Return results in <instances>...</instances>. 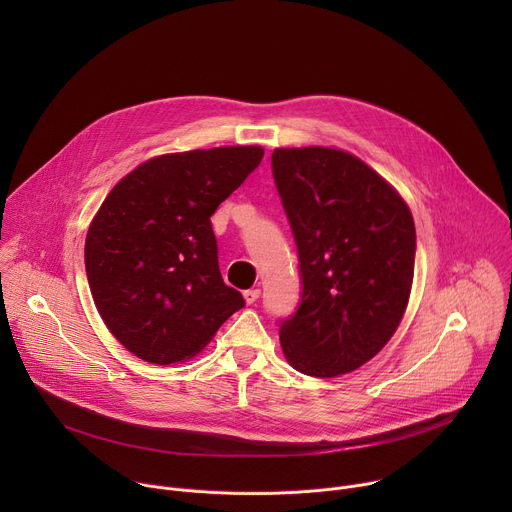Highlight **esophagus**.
<instances>
[{
  "instance_id": "34e87169",
  "label": "esophagus",
  "mask_w": 512,
  "mask_h": 512,
  "mask_svg": "<svg viewBox=\"0 0 512 512\" xmlns=\"http://www.w3.org/2000/svg\"><path fill=\"white\" fill-rule=\"evenodd\" d=\"M243 296H245V302H247V304H255V302L259 300V296H261V289H259V287H251V289L245 291Z\"/></svg>"
}]
</instances>
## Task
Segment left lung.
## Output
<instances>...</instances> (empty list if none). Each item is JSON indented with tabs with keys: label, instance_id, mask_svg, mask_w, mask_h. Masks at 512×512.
<instances>
[{
	"label": "left lung",
	"instance_id": "obj_1",
	"mask_svg": "<svg viewBox=\"0 0 512 512\" xmlns=\"http://www.w3.org/2000/svg\"><path fill=\"white\" fill-rule=\"evenodd\" d=\"M271 170L302 275V302L279 328L283 354L310 377L356 371L405 314L415 267L411 210L342 150L279 148Z\"/></svg>",
	"mask_w": 512,
	"mask_h": 512
}]
</instances>
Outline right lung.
Here are the masks:
<instances>
[{"instance_id":"obj_1","label":"right lung","mask_w":512,"mask_h":512,"mask_svg":"<svg viewBox=\"0 0 512 512\" xmlns=\"http://www.w3.org/2000/svg\"><path fill=\"white\" fill-rule=\"evenodd\" d=\"M261 160L259 145L158 156L101 204L85 243L89 287L111 334L141 360L192 358L245 306L218 269L210 216Z\"/></svg>"}]
</instances>
